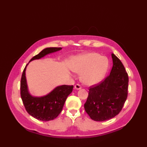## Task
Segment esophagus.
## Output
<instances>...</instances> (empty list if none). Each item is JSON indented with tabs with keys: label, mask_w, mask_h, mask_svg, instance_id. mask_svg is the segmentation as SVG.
Segmentation results:
<instances>
[{
	"label": "esophagus",
	"mask_w": 147,
	"mask_h": 147,
	"mask_svg": "<svg viewBox=\"0 0 147 147\" xmlns=\"http://www.w3.org/2000/svg\"><path fill=\"white\" fill-rule=\"evenodd\" d=\"M74 89L76 90H80L82 89V86H81L79 84H76V85H74Z\"/></svg>",
	"instance_id": "esophagus-1"
}]
</instances>
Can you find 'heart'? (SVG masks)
Masks as SVG:
<instances>
[{"label": "heart", "mask_w": 147, "mask_h": 147, "mask_svg": "<svg viewBox=\"0 0 147 147\" xmlns=\"http://www.w3.org/2000/svg\"><path fill=\"white\" fill-rule=\"evenodd\" d=\"M109 62L107 57L90 52L76 55L72 59L71 69L80 74L82 82L88 86L99 83L107 73Z\"/></svg>", "instance_id": "b5f03b06"}]
</instances>
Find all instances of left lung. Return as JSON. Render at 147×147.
<instances>
[{"mask_svg": "<svg viewBox=\"0 0 147 147\" xmlns=\"http://www.w3.org/2000/svg\"><path fill=\"white\" fill-rule=\"evenodd\" d=\"M112 68L110 74L99 85L90 87L84 105L92 119L104 121L117 115L123 108L127 96L128 75L121 61L111 54Z\"/></svg>", "mask_w": 147, "mask_h": 147, "instance_id": "1", "label": "left lung"}]
</instances>
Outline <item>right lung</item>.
I'll use <instances>...</instances> for the list:
<instances>
[{
    "label": "right lung",
    "instance_id": "obj_1",
    "mask_svg": "<svg viewBox=\"0 0 147 147\" xmlns=\"http://www.w3.org/2000/svg\"><path fill=\"white\" fill-rule=\"evenodd\" d=\"M61 47L45 48L34 56L30 62L40 59L47 55L61 51ZM28 64L24 69L21 80V97L26 111L30 115L40 121H49L54 119L61 113L68 95L73 91V86L60 85L56 86L47 94L41 96L31 94L26 78Z\"/></svg>",
    "mask_w": 147,
    "mask_h": 147
}]
</instances>
